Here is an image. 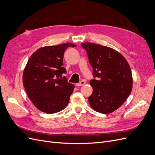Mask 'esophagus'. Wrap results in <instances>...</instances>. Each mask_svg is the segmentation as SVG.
Masks as SVG:
<instances>
[{"mask_svg":"<svg viewBox=\"0 0 155 155\" xmlns=\"http://www.w3.org/2000/svg\"><path fill=\"white\" fill-rule=\"evenodd\" d=\"M85 84H86V81L82 80V81H81L79 83H77L76 86L79 87V86H83V85H84Z\"/></svg>","mask_w":155,"mask_h":155,"instance_id":"1","label":"esophagus"}]
</instances>
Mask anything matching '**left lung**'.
<instances>
[{
  "label": "left lung",
  "mask_w": 155,
  "mask_h": 155,
  "mask_svg": "<svg viewBox=\"0 0 155 155\" xmlns=\"http://www.w3.org/2000/svg\"><path fill=\"white\" fill-rule=\"evenodd\" d=\"M93 68L90 83L93 93L91 107L101 114H110L127 100L132 87V73L127 61L116 50L91 43L81 44Z\"/></svg>",
  "instance_id": "left-lung-1"
}]
</instances>
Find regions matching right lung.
<instances>
[{"mask_svg": "<svg viewBox=\"0 0 155 155\" xmlns=\"http://www.w3.org/2000/svg\"><path fill=\"white\" fill-rule=\"evenodd\" d=\"M76 45L71 43L42 47L31 55L23 76L26 93L34 105L48 114L68 106L74 86L68 82L63 67L65 50Z\"/></svg>", "mask_w": 155, "mask_h": 155, "instance_id": "obj_1", "label": "right lung"}]
</instances>
